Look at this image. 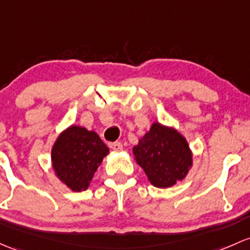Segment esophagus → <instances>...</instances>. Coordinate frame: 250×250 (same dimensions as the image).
Returning a JSON list of instances; mask_svg holds the SVG:
<instances>
[{"instance_id":"34e87169","label":"esophagus","mask_w":250,"mask_h":250,"mask_svg":"<svg viewBox=\"0 0 250 250\" xmlns=\"http://www.w3.org/2000/svg\"><path fill=\"white\" fill-rule=\"evenodd\" d=\"M109 146H110V148H112L114 151H121V149L123 148L122 144L121 143H111Z\"/></svg>"}]
</instances>
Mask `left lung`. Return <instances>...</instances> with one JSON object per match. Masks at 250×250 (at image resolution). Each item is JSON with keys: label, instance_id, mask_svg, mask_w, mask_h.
I'll use <instances>...</instances> for the list:
<instances>
[{"label": "left lung", "instance_id": "left-lung-1", "mask_svg": "<svg viewBox=\"0 0 250 250\" xmlns=\"http://www.w3.org/2000/svg\"><path fill=\"white\" fill-rule=\"evenodd\" d=\"M133 154L157 188L175 186L193 165V154L185 136L158 122L152 123L148 132L133 147Z\"/></svg>", "mask_w": 250, "mask_h": 250}]
</instances>
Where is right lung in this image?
<instances>
[{
  "label": "right lung",
  "instance_id": "1",
  "mask_svg": "<svg viewBox=\"0 0 250 250\" xmlns=\"http://www.w3.org/2000/svg\"><path fill=\"white\" fill-rule=\"evenodd\" d=\"M109 154L98 134L80 125H70L60 134L51 149L55 175L73 191L86 190L94 172Z\"/></svg>",
  "mask_w": 250,
  "mask_h": 250
}]
</instances>
